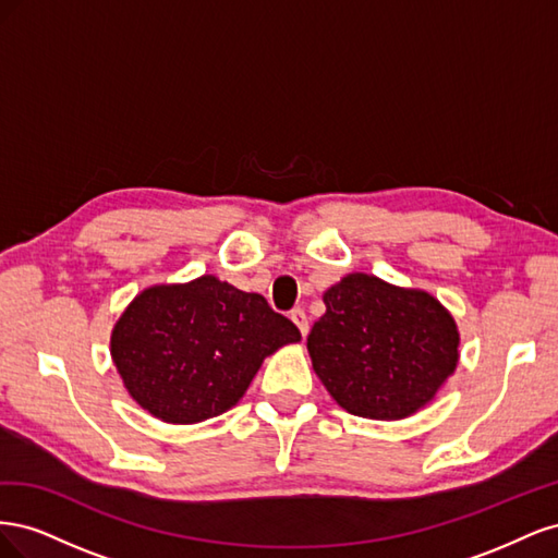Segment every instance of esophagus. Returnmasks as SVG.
Returning a JSON list of instances; mask_svg holds the SVG:
<instances>
[{
	"label": "esophagus",
	"instance_id": "obj_1",
	"mask_svg": "<svg viewBox=\"0 0 558 558\" xmlns=\"http://www.w3.org/2000/svg\"><path fill=\"white\" fill-rule=\"evenodd\" d=\"M291 320L298 326V330H300L302 337H305V335L310 332V318H307V314H305V310H302V307L291 310Z\"/></svg>",
	"mask_w": 558,
	"mask_h": 558
}]
</instances>
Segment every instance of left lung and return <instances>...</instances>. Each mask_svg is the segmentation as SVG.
I'll return each mask as SVG.
<instances>
[{"instance_id": "8db88e82", "label": "left lung", "mask_w": 558, "mask_h": 558, "mask_svg": "<svg viewBox=\"0 0 558 558\" xmlns=\"http://www.w3.org/2000/svg\"><path fill=\"white\" fill-rule=\"evenodd\" d=\"M307 349L342 408L404 418L424 408L459 363V330L433 295L369 275H349L324 295Z\"/></svg>"}]
</instances>
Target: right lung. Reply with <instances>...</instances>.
Wrapping results in <instances>:
<instances>
[{"instance_id":"add662e5","label":"right lung","mask_w":558,"mask_h":558,"mask_svg":"<svg viewBox=\"0 0 558 558\" xmlns=\"http://www.w3.org/2000/svg\"><path fill=\"white\" fill-rule=\"evenodd\" d=\"M298 340L293 320L263 295L199 277L134 298L113 328L111 356L144 410L197 424L230 410L265 356Z\"/></svg>"}]
</instances>
